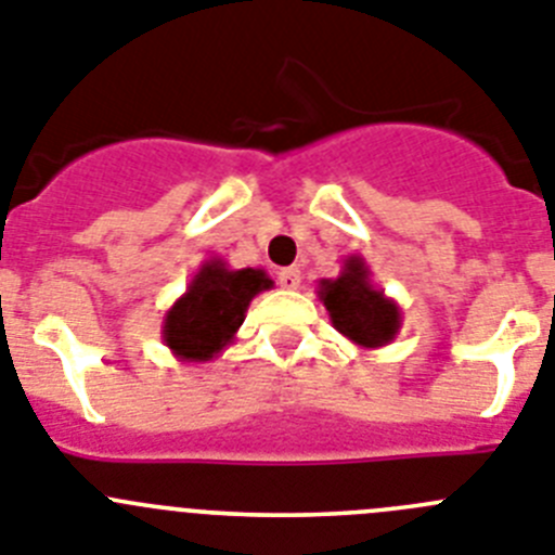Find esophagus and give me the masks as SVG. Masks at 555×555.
<instances>
[{
	"label": "esophagus",
	"mask_w": 555,
	"mask_h": 555,
	"mask_svg": "<svg viewBox=\"0 0 555 555\" xmlns=\"http://www.w3.org/2000/svg\"><path fill=\"white\" fill-rule=\"evenodd\" d=\"M278 283H281L283 288H288V292H294V288H300V283H302L300 269H297V267L281 269V272H278Z\"/></svg>",
	"instance_id": "obj_1"
}]
</instances>
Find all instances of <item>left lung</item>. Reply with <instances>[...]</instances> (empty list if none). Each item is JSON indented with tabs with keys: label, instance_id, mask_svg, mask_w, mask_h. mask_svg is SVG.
Instances as JSON below:
<instances>
[{
	"label": "left lung",
	"instance_id": "obj_1",
	"mask_svg": "<svg viewBox=\"0 0 555 555\" xmlns=\"http://www.w3.org/2000/svg\"><path fill=\"white\" fill-rule=\"evenodd\" d=\"M317 297L333 327L364 350L391 345L403 327V311L372 283L364 255H347L336 278H322Z\"/></svg>",
	"mask_w": 555,
	"mask_h": 555
}]
</instances>
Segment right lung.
Returning a JSON list of instances; mask_svg holds the SVG:
<instances>
[{"instance_id": "add662e5", "label": "right lung", "mask_w": 555, "mask_h": 555, "mask_svg": "<svg viewBox=\"0 0 555 555\" xmlns=\"http://www.w3.org/2000/svg\"><path fill=\"white\" fill-rule=\"evenodd\" d=\"M272 286L263 269H230L222 258H208L166 311L164 345L178 361H214L235 338L249 302Z\"/></svg>"}]
</instances>
